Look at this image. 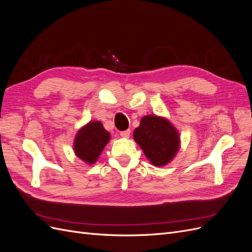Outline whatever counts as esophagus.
Wrapping results in <instances>:
<instances>
[{"label": "esophagus", "mask_w": 252, "mask_h": 252, "mask_svg": "<svg viewBox=\"0 0 252 252\" xmlns=\"http://www.w3.org/2000/svg\"><path fill=\"white\" fill-rule=\"evenodd\" d=\"M120 135L122 136V138H129V136H130V130H129V129H127V130L121 131Z\"/></svg>", "instance_id": "obj_1"}]
</instances>
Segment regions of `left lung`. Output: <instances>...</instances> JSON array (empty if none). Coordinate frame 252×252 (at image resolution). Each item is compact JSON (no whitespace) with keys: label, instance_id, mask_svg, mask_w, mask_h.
Masks as SVG:
<instances>
[{"label":"left lung","instance_id":"1","mask_svg":"<svg viewBox=\"0 0 252 252\" xmlns=\"http://www.w3.org/2000/svg\"><path fill=\"white\" fill-rule=\"evenodd\" d=\"M133 139L155 166H164L174 158L180 148V136L165 118L146 116L134 129Z\"/></svg>","mask_w":252,"mask_h":252}]
</instances>
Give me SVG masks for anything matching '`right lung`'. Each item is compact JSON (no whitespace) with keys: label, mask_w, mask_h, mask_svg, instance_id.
Segmentation results:
<instances>
[{"label":"right lung","mask_w":252,"mask_h":252,"mask_svg":"<svg viewBox=\"0 0 252 252\" xmlns=\"http://www.w3.org/2000/svg\"><path fill=\"white\" fill-rule=\"evenodd\" d=\"M109 139L110 134L103 127L101 122H89L80 129L75 136L73 145L75 155L84 162L94 164L102 154Z\"/></svg>","instance_id":"add662e5"}]
</instances>
